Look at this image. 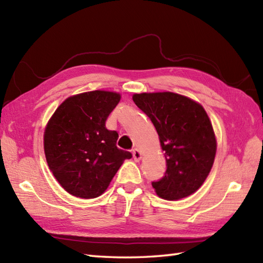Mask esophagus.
<instances>
[{
  "label": "esophagus",
  "instance_id": "1",
  "mask_svg": "<svg viewBox=\"0 0 263 263\" xmlns=\"http://www.w3.org/2000/svg\"><path fill=\"white\" fill-rule=\"evenodd\" d=\"M132 154H133V158H135V160L136 161H139L141 159V157H142V155H141V153H140V150L139 149H133V152H132Z\"/></svg>",
  "mask_w": 263,
  "mask_h": 263
}]
</instances>
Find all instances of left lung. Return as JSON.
I'll return each mask as SVG.
<instances>
[{
    "label": "left lung",
    "instance_id": "1",
    "mask_svg": "<svg viewBox=\"0 0 263 263\" xmlns=\"http://www.w3.org/2000/svg\"><path fill=\"white\" fill-rule=\"evenodd\" d=\"M133 102L156 127L166 172L152 182L160 198L178 200L202 185L214 164L216 138L200 104L174 92L133 95Z\"/></svg>",
    "mask_w": 263,
    "mask_h": 263
}]
</instances>
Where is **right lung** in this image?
<instances>
[{
	"label": "right lung",
	"instance_id": "obj_1",
	"mask_svg": "<svg viewBox=\"0 0 263 263\" xmlns=\"http://www.w3.org/2000/svg\"><path fill=\"white\" fill-rule=\"evenodd\" d=\"M121 96L89 91L69 97L59 106L44 133L49 170L66 192L82 199L97 198L108 187L130 152L119 149V133L106 120Z\"/></svg>",
	"mask_w": 263,
	"mask_h": 263
}]
</instances>
